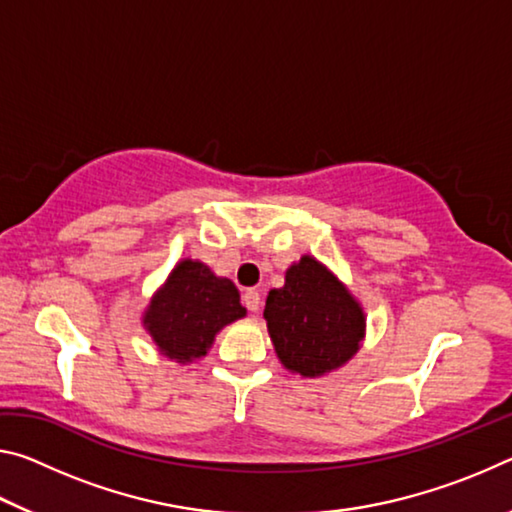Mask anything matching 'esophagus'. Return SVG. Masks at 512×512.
<instances>
[{"label": "esophagus", "mask_w": 512, "mask_h": 512, "mask_svg": "<svg viewBox=\"0 0 512 512\" xmlns=\"http://www.w3.org/2000/svg\"><path fill=\"white\" fill-rule=\"evenodd\" d=\"M241 300H244V305L248 307V311H257L259 305H262V296H259V291H255V289H246L244 296H241Z\"/></svg>", "instance_id": "obj_1"}]
</instances>
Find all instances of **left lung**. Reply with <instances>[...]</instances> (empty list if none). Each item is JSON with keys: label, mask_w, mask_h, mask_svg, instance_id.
Returning <instances> with one entry per match:
<instances>
[{"label": "left lung", "mask_w": 512, "mask_h": 512, "mask_svg": "<svg viewBox=\"0 0 512 512\" xmlns=\"http://www.w3.org/2000/svg\"><path fill=\"white\" fill-rule=\"evenodd\" d=\"M264 318L284 368L302 377L343 366L366 327L359 302L309 255L289 268L282 289L268 293Z\"/></svg>", "instance_id": "1"}]
</instances>
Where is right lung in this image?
Masks as SVG:
<instances>
[{
	"mask_svg": "<svg viewBox=\"0 0 512 512\" xmlns=\"http://www.w3.org/2000/svg\"><path fill=\"white\" fill-rule=\"evenodd\" d=\"M246 316L239 291L228 277H216L201 262L185 259L155 293L144 325L155 345L178 363L205 357L216 332Z\"/></svg>",
	"mask_w": 512,
	"mask_h": 512,
	"instance_id": "add662e5",
	"label": "right lung"
}]
</instances>
